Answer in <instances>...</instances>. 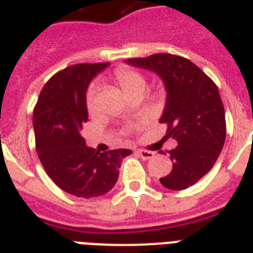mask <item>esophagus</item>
Returning a JSON list of instances; mask_svg holds the SVG:
<instances>
[{
  "instance_id": "1",
  "label": "esophagus",
  "mask_w": 253,
  "mask_h": 253,
  "mask_svg": "<svg viewBox=\"0 0 253 253\" xmlns=\"http://www.w3.org/2000/svg\"><path fill=\"white\" fill-rule=\"evenodd\" d=\"M136 153L140 156V159L143 160H151L152 157H155V152L145 151V149H137Z\"/></svg>"
}]
</instances>
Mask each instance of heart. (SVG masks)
Segmentation results:
<instances>
[{"label":"heart","mask_w":253,"mask_h":253,"mask_svg":"<svg viewBox=\"0 0 253 253\" xmlns=\"http://www.w3.org/2000/svg\"><path fill=\"white\" fill-rule=\"evenodd\" d=\"M116 79L123 88V91L126 93H131L132 91L137 88H144L145 80L140 73H137L135 70L131 69H118L116 71ZM96 94H97V85L92 84L91 87L88 88L87 96H85V102H87V108L89 112H93L94 106H96Z\"/></svg>","instance_id":"obj_1"}]
</instances>
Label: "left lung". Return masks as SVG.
Segmentation results:
<instances>
[{
  "mask_svg": "<svg viewBox=\"0 0 253 253\" xmlns=\"http://www.w3.org/2000/svg\"><path fill=\"white\" fill-rule=\"evenodd\" d=\"M126 63L153 71L164 82L166 102L160 122L168 125V136L178 145L169 151L173 169L160 182L169 190H184L212 169L225 144L226 121L218 88L179 55L157 53Z\"/></svg>",
  "mask_w": 253,
  "mask_h": 253,
  "instance_id": "8db88e82",
  "label": "left lung"
}]
</instances>
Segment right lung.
Returning a JSON list of instances; mask_svg holds the SVG:
<instances>
[{
    "mask_svg": "<svg viewBox=\"0 0 253 253\" xmlns=\"http://www.w3.org/2000/svg\"><path fill=\"white\" fill-rule=\"evenodd\" d=\"M104 63L66 67L46 82L34 110L36 151L49 178L78 198L105 195L117 183L122 160L131 149L97 152L80 135L88 121L85 93Z\"/></svg>",
    "mask_w": 253,
    "mask_h": 253,
    "instance_id": "right-lung-1",
    "label": "right lung"
}]
</instances>
